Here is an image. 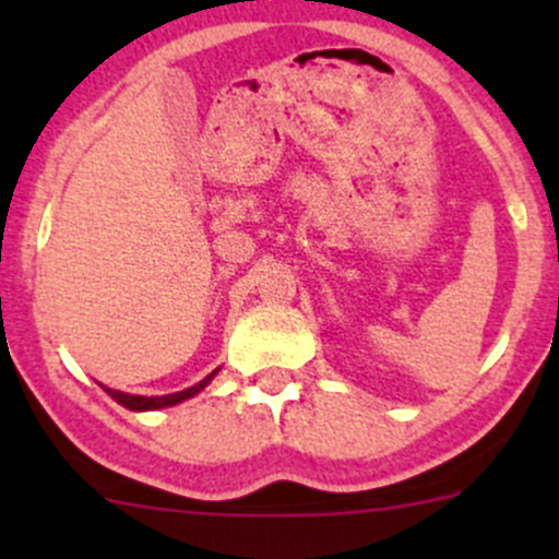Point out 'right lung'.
Instances as JSON below:
<instances>
[{"label": "right lung", "mask_w": 559, "mask_h": 559, "mask_svg": "<svg viewBox=\"0 0 559 559\" xmlns=\"http://www.w3.org/2000/svg\"><path fill=\"white\" fill-rule=\"evenodd\" d=\"M218 373V368L213 370L211 376H205V379L200 381V384L183 389V392H173V394H162V397H145V394H129V392H118V389H110V386H103L107 394H110L112 400H116L118 405H123V408L129 411H159V408H167V405H178L183 403V400L194 397V394H200L202 389L213 381V376Z\"/></svg>", "instance_id": "1"}]
</instances>
